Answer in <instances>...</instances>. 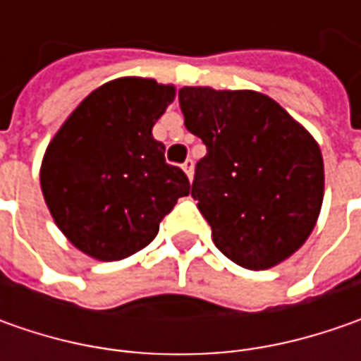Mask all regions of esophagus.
Here are the masks:
<instances>
[{
	"instance_id": "34e87169",
	"label": "esophagus",
	"mask_w": 361,
	"mask_h": 361,
	"mask_svg": "<svg viewBox=\"0 0 361 361\" xmlns=\"http://www.w3.org/2000/svg\"><path fill=\"white\" fill-rule=\"evenodd\" d=\"M183 171L187 173L188 178H192V171H195V160L192 159H187L183 162Z\"/></svg>"
}]
</instances>
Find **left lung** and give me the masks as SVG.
I'll return each instance as SVG.
<instances>
[{"mask_svg": "<svg viewBox=\"0 0 361 361\" xmlns=\"http://www.w3.org/2000/svg\"><path fill=\"white\" fill-rule=\"evenodd\" d=\"M178 104L207 146L190 195L219 251L253 271L295 253L324 201V159L310 132L259 92L185 86Z\"/></svg>", "mask_w": 361, "mask_h": 361, "instance_id": "1", "label": "left lung"}]
</instances>
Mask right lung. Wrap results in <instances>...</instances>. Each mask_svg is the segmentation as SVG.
Wrapping results in <instances>:
<instances>
[{
  "label": "right lung",
  "instance_id": "obj_1",
  "mask_svg": "<svg viewBox=\"0 0 361 361\" xmlns=\"http://www.w3.org/2000/svg\"><path fill=\"white\" fill-rule=\"evenodd\" d=\"M173 86L120 78L94 90L63 122L42 162V192L63 235L86 255L118 261L145 249L187 174L164 159L152 126Z\"/></svg>",
  "mask_w": 361,
  "mask_h": 361
}]
</instances>
